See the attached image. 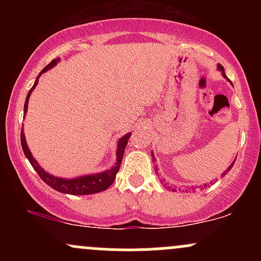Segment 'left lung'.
<instances>
[{"instance_id":"1","label":"left lung","mask_w":261,"mask_h":261,"mask_svg":"<svg viewBox=\"0 0 261 261\" xmlns=\"http://www.w3.org/2000/svg\"><path fill=\"white\" fill-rule=\"evenodd\" d=\"M217 68H218V70H220L221 71V72H222V76L224 77V79H226V80H228V79H227V76H226V73H224V70H223V66L222 65H220V64H218L217 65ZM229 81V80H228ZM229 82H230V81H229ZM152 161H153V162H155V158H154V154L153 153H152ZM234 162H236V160H234ZM234 162H233V163L232 164H230V166L228 167V168H227L226 170H224V172H223V176L224 175H226L227 174V173H228L229 172V170H230V168H232V167H233V164H234ZM154 170H155V173H157V174H158V170H160V169H158V167L157 166H154ZM212 182V181H211ZM170 190H172V191H175V189L174 188H173V189H170Z\"/></svg>"}]
</instances>
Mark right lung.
<instances>
[{"label":"right lung","instance_id":"1","mask_svg":"<svg viewBox=\"0 0 261 261\" xmlns=\"http://www.w3.org/2000/svg\"><path fill=\"white\" fill-rule=\"evenodd\" d=\"M60 59L53 60L46 67L41 71L40 73L38 74L37 81L34 82V86L32 87L31 91H29L28 95H27V99L24 103V116L27 114V110H28V101L29 98H31L32 92L34 91V88L38 85V80L39 77L41 76V73L46 72L47 70L54 67L56 64L59 62ZM131 133H128L124 136L120 137L118 141V147H116V162H115V166H113L112 168L104 170L101 173H95V174H88V175H82V176H77V178H72V179H67V178H59V176H55L50 173L45 172V170L39 166V163L33 157L31 153V149H29L28 145H27V141H25V136L24 133H23V126H22V133H20V142H22V148L23 152H24L25 157L28 158V161L31 162L32 167L37 170V173L43 179V181L46 182L49 187H51L55 190L60 191V193H64V194H70V195H91V194H97L100 193V191L107 190L110 185L113 184V181L115 180V176L116 173H118L119 168H120V164H121V160H122V155H124L125 152V147H126L128 139H130Z\"/></svg>","mask_w":261,"mask_h":261}]
</instances>
